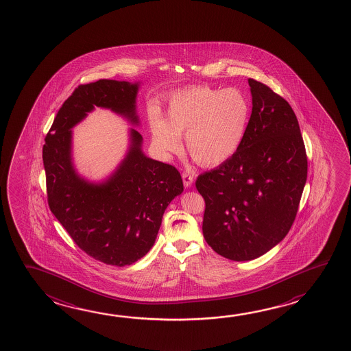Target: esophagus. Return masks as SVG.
I'll list each match as a JSON object with an SVG mask.
<instances>
[{
    "mask_svg": "<svg viewBox=\"0 0 351 351\" xmlns=\"http://www.w3.org/2000/svg\"><path fill=\"white\" fill-rule=\"evenodd\" d=\"M182 178H183L184 186H191L193 182H194V173L191 172V171H184L182 173Z\"/></svg>",
    "mask_w": 351,
    "mask_h": 351,
    "instance_id": "obj_1",
    "label": "esophagus"
}]
</instances>
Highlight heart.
Listing matches in <instances>:
<instances>
[{"mask_svg":"<svg viewBox=\"0 0 351 351\" xmlns=\"http://www.w3.org/2000/svg\"><path fill=\"white\" fill-rule=\"evenodd\" d=\"M250 121V104L240 90L191 86L171 97L166 121L151 120L154 146L163 152L178 151L179 138L193 160L215 167L230 160L243 145Z\"/></svg>","mask_w":351,"mask_h":351,"instance_id":"1","label":"heart"}]
</instances>
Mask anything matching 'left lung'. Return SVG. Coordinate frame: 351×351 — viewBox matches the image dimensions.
Segmentation results:
<instances>
[{"label": "left lung", "mask_w": 351, "mask_h": 351, "mask_svg": "<svg viewBox=\"0 0 351 351\" xmlns=\"http://www.w3.org/2000/svg\"><path fill=\"white\" fill-rule=\"evenodd\" d=\"M252 112L230 158L199 176L203 235L217 254L249 261L285 239L298 211L308 173L306 147L293 110L266 84L249 79Z\"/></svg>", "instance_id": "left-lung-1"}]
</instances>
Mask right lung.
Masks as SVG:
<instances>
[{"label": "right lung", "instance_id": "right-lung-1", "mask_svg": "<svg viewBox=\"0 0 351 351\" xmlns=\"http://www.w3.org/2000/svg\"><path fill=\"white\" fill-rule=\"evenodd\" d=\"M138 84L101 79L73 91L45 136L43 165L48 205L77 247L96 261L123 267L151 250L163 213L183 191L174 166L147 158L142 136L131 131L132 145L115 174L104 184L79 178L71 160V128L95 106L108 108L137 123Z\"/></svg>", "mask_w": 351, "mask_h": 351}]
</instances>
